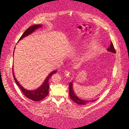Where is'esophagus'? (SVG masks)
Wrapping results in <instances>:
<instances>
[{
    "label": "esophagus",
    "mask_w": 129,
    "mask_h": 129,
    "mask_svg": "<svg viewBox=\"0 0 129 129\" xmlns=\"http://www.w3.org/2000/svg\"><path fill=\"white\" fill-rule=\"evenodd\" d=\"M64 74L67 77H69L71 76V73H70V71H68V70H65L64 71Z\"/></svg>",
    "instance_id": "1"
}]
</instances>
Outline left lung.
<instances>
[{"label": "left lung", "instance_id": "1", "mask_svg": "<svg viewBox=\"0 0 129 129\" xmlns=\"http://www.w3.org/2000/svg\"><path fill=\"white\" fill-rule=\"evenodd\" d=\"M107 50L108 51H109L110 52L112 53H116V50H115L114 46L113 45L112 42H111L110 47H108L107 49ZM69 94H70V98H71V99L74 101V102H75V103L79 104V105H86L89 102H93V101H95L96 100H90V101H87V100H82L80 99L79 97H78L75 93H74V91L73 90V83L71 82L69 84Z\"/></svg>", "mask_w": 129, "mask_h": 129}]
</instances>
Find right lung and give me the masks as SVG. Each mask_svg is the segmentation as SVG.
<instances>
[{
	"instance_id": "obj_1",
	"label": "right lung",
	"mask_w": 129,
	"mask_h": 129,
	"mask_svg": "<svg viewBox=\"0 0 129 129\" xmlns=\"http://www.w3.org/2000/svg\"><path fill=\"white\" fill-rule=\"evenodd\" d=\"M42 25L41 24H35L33 25L29 28L28 29H27L23 33V35L21 36V37H20L19 39V40H21L23 38L25 37L28 36L30 35L31 33H32L33 32L35 31V30L41 28L42 26ZM13 53H14V51H13ZM13 69L12 67V74H13V78H14L15 82L17 86L19 87V88L20 89L23 93L24 95L26 96L27 98L33 100L35 101H41V100H43L44 99L49 93V80L50 78V77L52 76L53 74H55L57 72V71H54L52 72L51 73H50L49 75H48L46 79H45L44 83L42 84V85L41 86L38 88L35 89V90H27L25 89L24 88H23L21 85H20L19 82L17 81V79L16 78L15 76H14V74H13Z\"/></svg>"
}]
</instances>
